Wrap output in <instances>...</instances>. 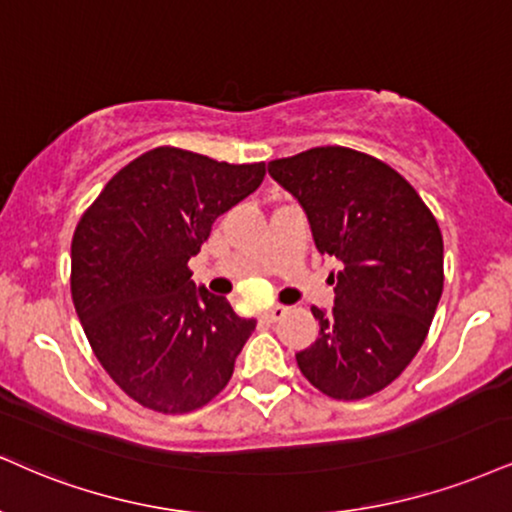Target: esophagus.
Listing matches in <instances>:
<instances>
[{"label": "esophagus", "instance_id": "34e87169", "mask_svg": "<svg viewBox=\"0 0 512 512\" xmlns=\"http://www.w3.org/2000/svg\"><path fill=\"white\" fill-rule=\"evenodd\" d=\"M286 312H288V307L276 305V307H272V310L264 312L262 319H264V322H267V324H274V322H279V319L286 317Z\"/></svg>", "mask_w": 512, "mask_h": 512}]
</instances>
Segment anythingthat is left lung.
I'll use <instances>...</instances> for the list:
<instances>
[{
    "label": "left lung",
    "instance_id": "8db88e82",
    "mask_svg": "<svg viewBox=\"0 0 512 512\" xmlns=\"http://www.w3.org/2000/svg\"><path fill=\"white\" fill-rule=\"evenodd\" d=\"M298 197L322 255L341 262L334 312L312 307L319 338L295 355L324 396L362 400L403 374L443 291V236L417 190L381 159L341 145L269 162Z\"/></svg>",
    "mask_w": 512,
    "mask_h": 512
}]
</instances>
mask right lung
<instances>
[{"mask_svg": "<svg viewBox=\"0 0 512 512\" xmlns=\"http://www.w3.org/2000/svg\"><path fill=\"white\" fill-rule=\"evenodd\" d=\"M264 174V162L229 164L162 145L116 171L80 217L73 305L104 372L143 408L183 415L229 384L255 319L197 291L188 260Z\"/></svg>", "mask_w": 512, "mask_h": 512, "instance_id": "obj_1", "label": "right lung"}]
</instances>
